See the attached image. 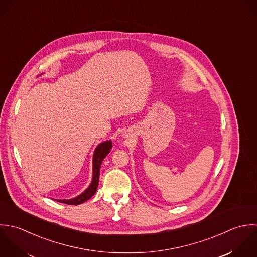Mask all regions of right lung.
<instances>
[{"instance_id": "obj_1", "label": "right lung", "mask_w": 257, "mask_h": 257, "mask_svg": "<svg viewBox=\"0 0 257 257\" xmlns=\"http://www.w3.org/2000/svg\"><path fill=\"white\" fill-rule=\"evenodd\" d=\"M111 148H112L111 141H106V142H103L101 144H99V146L95 149L94 155H93L92 183L84 193H82L78 197L71 199V200H56V201L59 203H62V204H66V205H77L89 200L97 191L98 182H99V174H100V166H101L103 159L106 157V155L110 152Z\"/></svg>"}]
</instances>
